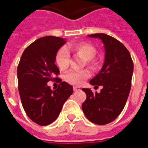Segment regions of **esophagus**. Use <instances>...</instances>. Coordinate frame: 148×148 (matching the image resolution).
<instances>
[{
    "label": "esophagus",
    "instance_id": "34e87169",
    "mask_svg": "<svg viewBox=\"0 0 148 148\" xmlns=\"http://www.w3.org/2000/svg\"><path fill=\"white\" fill-rule=\"evenodd\" d=\"M80 90H81V89H80V87H77V86L73 87V90H74V91H79Z\"/></svg>",
    "mask_w": 148,
    "mask_h": 148
}]
</instances>
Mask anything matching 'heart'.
I'll use <instances>...</instances> for the list:
<instances>
[{
    "label": "heart",
    "instance_id": "heart-1",
    "mask_svg": "<svg viewBox=\"0 0 148 148\" xmlns=\"http://www.w3.org/2000/svg\"><path fill=\"white\" fill-rule=\"evenodd\" d=\"M69 52H73L77 56L82 57L85 60V62L90 68H95L97 62L93 60L96 56V49L92 45L85 42L73 43L66 47H62L58 49L56 55V63L58 68L61 71L67 69L69 66L70 55ZM90 71L87 69L75 71L72 70L69 72L65 76V79L67 82L75 86H79L90 77Z\"/></svg>",
    "mask_w": 148,
    "mask_h": 148
}]
</instances>
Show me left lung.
<instances>
[{"label": "left lung", "mask_w": 148, "mask_h": 148, "mask_svg": "<svg viewBox=\"0 0 148 148\" xmlns=\"http://www.w3.org/2000/svg\"><path fill=\"white\" fill-rule=\"evenodd\" d=\"M88 36L99 38L104 45L103 66L90 82L103 89L99 93H93L90 89L83 88L86 99L82 109L89 121L104 125L114 121L125 106L131 88L134 63L127 48L114 38L103 33Z\"/></svg>", "instance_id": "obj_1"}]
</instances>
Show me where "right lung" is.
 Returning <instances> with one entry per match:
<instances>
[{"mask_svg": "<svg viewBox=\"0 0 148 148\" xmlns=\"http://www.w3.org/2000/svg\"><path fill=\"white\" fill-rule=\"evenodd\" d=\"M55 36L40 38L25 49L18 66V91L25 113L38 125L56 121L65 102L73 94V86L55 77L59 70L55 64L57 51L65 43ZM58 80V88L51 90L49 81Z\"/></svg>", "mask_w": 148, "mask_h": 148, "instance_id": "1", "label": "right lung"}]
</instances>
